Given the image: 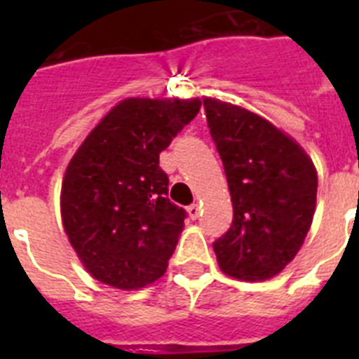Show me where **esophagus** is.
Listing matches in <instances>:
<instances>
[{
	"mask_svg": "<svg viewBox=\"0 0 359 359\" xmlns=\"http://www.w3.org/2000/svg\"><path fill=\"white\" fill-rule=\"evenodd\" d=\"M187 212H189V215H190V219H198L199 217V207L198 205H190L189 208H187Z\"/></svg>",
	"mask_w": 359,
	"mask_h": 359,
	"instance_id": "34e87169",
	"label": "esophagus"
}]
</instances>
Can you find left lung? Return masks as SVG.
<instances>
[{
    "mask_svg": "<svg viewBox=\"0 0 359 359\" xmlns=\"http://www.w3.org/2000/svg\"><path fill=\"white\" fill-rule=\"evenodd\" d=\"M203 106L233 207L230 228L214 243L219 268L239 280L275 277L313 223L315 165L293 138L252 111L217 98Z\"/></svg>",
    "mask_w": 359,
    "mask_h": 359,
    "instance_id": "obj_1",
    "label": "left lung"
}]
</instances>
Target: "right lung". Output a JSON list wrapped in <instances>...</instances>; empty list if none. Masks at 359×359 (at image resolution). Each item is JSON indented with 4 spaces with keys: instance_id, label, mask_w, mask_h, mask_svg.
Masks as SVG:
<instances>
[{
    "instance_id": "1",
    "label": "right lung",
    "mask_w": 359,
    "mask_h": 359,
    "mask_svg": "<svg viewBox=\"0 0 359 359\" xmlns=\"http://www.w3.org/2000/svg\"><path fill=\"white\" fill-rule=\"evenodd\" d=\"M201 102L128 98L98 122L68 163L65 231L91 277L138 290L167 271L187 212L169 194L160 152Z\"/></svg>"
}]
</instances>
